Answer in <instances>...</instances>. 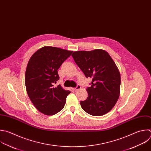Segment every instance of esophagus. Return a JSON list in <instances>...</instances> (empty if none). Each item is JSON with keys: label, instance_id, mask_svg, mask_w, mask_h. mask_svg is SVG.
<instances>
[{"label": "esophagus", "instance_id": "1", "mask_svg": "<svg viewBox=\"0 0 151 151\" xmlns=\"http://www.w3.org/2000/svg\"><path fill=\"white\" fill-rule=\"evenodd\" d=\"M81 88V86H80L79 85H77V86H76V88H72V89H73V91H78V89H80Z\"/></svg>", "mask_w": 151, "mask_h": 151}]
</instances>
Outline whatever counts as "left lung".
I'll return each instance as SVG.
<instances>
[{
	"label": "left lung",
	"mask_w": 151,
	"mask_h": 151,
	"mask_svg": "<svg viewBox=\"0 0 151 151\" xmlns=\"http://www.w3.org/2000/svg\"><path fill=\"white\" fill-rule=\"evenodd\" d=\"M86 78H92L87 88L88 98L81 101L82 109L90 115L103 116L115 106L120 96V73L114 60L104 50L77 51L72 55Z\"/></svg>",
	"instance_id": "8db88e82"
}]
</instances>
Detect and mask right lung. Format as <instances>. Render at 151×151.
<instances>
[{
    "label": "right lung",
    "instance_id": "right-lung-1",
    "mask_svg": "<svg viewBox=\"0 0 151 151\" xmlns=\"http://www.w3.org/2000/svg\"><path fill=\"white\" fill-rule=\"evenodd\" d=\"M60 48L45 46L35 52L28 63L25 76L27 93L35 108L41 113L52 116L61 111L70 93L60 85L58 70L72 53Z\"/></svg>",
    "mask_w": 151,
    "mask_h": 151
}]
</instances>
